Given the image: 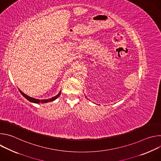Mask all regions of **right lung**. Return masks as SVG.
<instances>
[{"label": "right lung", "mask_w": 161, "mask_h": 161, "mask_svg": "<svg viewBox=\"0 0 161 161\" xmlns=\"http://www.w3.org/2000/svg\"><path fill=\"white\" fill-rule=\"evenodd\" d=\"M19 90V92L21 94V95L24 96V97H25L28 101H31V102H32V103H48V102H50V101H54V100H55L60 95V94H61V92H59V94H58L56 96H55V97H52V98H51V99H43V100H39V99H35V98H32V97H29V96H27L26 94H25L24 92H22L19 90V89H18Z\"/></svg>", "instance_id": "1"}]
</instances>
